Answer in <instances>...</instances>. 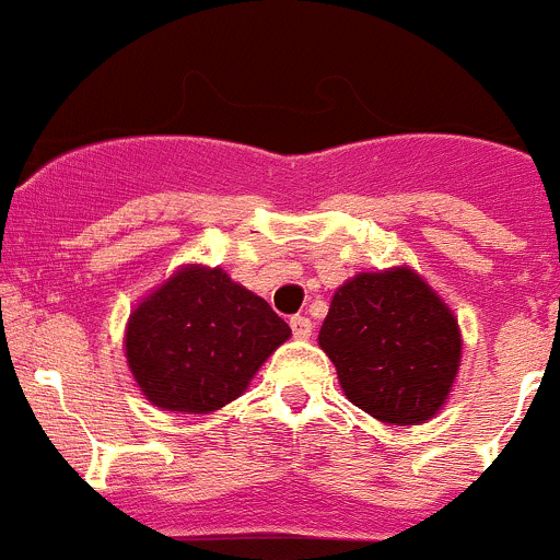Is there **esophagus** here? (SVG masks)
Returning a JSON list of instances; mask_svg holds the SVG:
<instances>
[{"label": "esophagus", "mask_w": 560, "mask_h": 560, "mask_svg": "<svg viewBox=\"0 0 560 560\" xmlns=\"http://www.w3.org/2000/svg\"><path fill=\"white\" fill-rule=\"evenodd\" d=\"M290 327H292V336L301 338V341L312 338V319H308V316H301V314L292 316Z\"/></svg>", "instance_id": "1"}]
</instances>
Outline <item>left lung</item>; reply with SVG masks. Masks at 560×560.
Masks as SVG:
<instances>
[{
	"label": "left lung",
	"instance_id": "8db88e82",
	"mask_svg": "<svg viewBox=\"0 0 560 560\" xmlns=\"http://www.w3.org/2000/svg\"><path fill=\"white\" fill-rule=\"evenodd\" d=\"M319 347L354 406L389 425H420L447 404L463 341L447 303L404 265L338 287Z\"/></svg>",
	"mask_w": 560,
	"mask_h": 560
}]
</instances>
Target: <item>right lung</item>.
I'll use <instances>...</instances> for the list:
<instances>
[{"mask_svg": "<svg viewBox=\"0 0 560 560\" xmlns=\"http://www.w3.org/2000/svg\"><path fill=\"white\" fill-rule=\"evenodd\" d=\"M290 336V325L222 268L186 265L129 314L124 349L151 404L208 415L244 395Z\"/></svg>", "mask_w": 560, "mask_h": 560, "instance_id": "right-lung-1", "label": "right lung"}]
</instances>
